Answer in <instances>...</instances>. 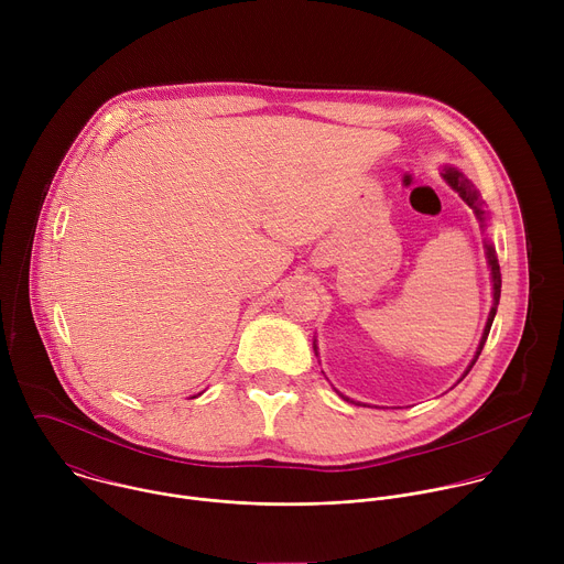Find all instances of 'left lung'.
Wrapping results in <instances>:
<instances>
[{
  "label": "left lung",
  "instance_id": "obj_1",
  "mask_svg": "<svg viewBox=\"0 0 564 564\" xmlns=\"http://www.w3.org/2000/svg\"><path fill=\"white\" fill-rule=\"evenodd\" d=\"M442 178L448 183V187L451 189H455L457 194H459V198L473 209V214H475V218L479 220V227L481 229H487V223H489V212H487V203L481 200V196H479V192L475 189V185L459 172V170H455V167H444V172H442ZM485 252H487V263H489V270H491V283H494V305H491V312H489V318H487V326H485V333H481V339H479V346H477V350H475V355H473V359H470V364L466 366V370H464V375L457 379V383L468 375V370L473 368V364L477 361V357H479V352H481V348H485V344H487V337H489V330H491V326H494V318H496V312H498V303H500V290H502V274H500V263H498V257H496V248H494V243L491 240H485ZM312 348H314V355L318 357V348H316V339H314V344H312ZM337 390V388H335ZM339 392V390H337ZM339 397H344L346 401H350V397H346V394H341L339 392ZM359 404V401H357ZM361 406H368V404H361Z\"/></svg>",
  "mask_w": 564,
  "mask_h": 564
}]
</instances>
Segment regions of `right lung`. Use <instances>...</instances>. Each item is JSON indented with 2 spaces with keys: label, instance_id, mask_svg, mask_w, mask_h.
Returning a JSON list of instances; mask_svg holds the SVG:
<instances>
[{
  "label": "right lung",
  "instance_id": "add662e5",
  "mask_svg": "<svg viewBox=\"0 0 564 564\" xmlns=\"http://www.w3.org/2000/svg\"><path fill=\"white\" fill-rule=\"evenodd\" d=\"M198 394H200V392H198ZM198 394H194V397H198ZM194 397H192V399H194Z\"/></svg>",
  "mask_w": 564,
  "mask_h": 564
}]
</instances>
